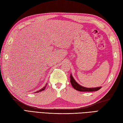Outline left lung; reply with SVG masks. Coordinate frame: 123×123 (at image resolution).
<instances>
[{"label": "left lung", "instance_id": "8db88e82", "mask_svg": "<svg viewBox=\"0 0 123 123\" xmlns=\"http://www.w3.org/2000/svg\"><path fill=\"white\" fill-rule=\"evenodd\" d=\"M70 82H71L73 88L75 89L76 90L79 91H98L101 88V87L88 88L84 87H82L81 86L79 85L76 81H75L71 74H70Z\"/></svg>", "mask_w": 123, "mask_h": 123}]
</instances>
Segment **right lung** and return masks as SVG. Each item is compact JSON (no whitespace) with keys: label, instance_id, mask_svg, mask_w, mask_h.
<instances>
[{"label":"right lung","instance_id":"right-lung-1","mask_svg":"<svg viewBox=\"0 0 123 123\" xmlns=\"http://www.w3.org/2000/svg\"><path fill=\"white\" fill-rule=\"evenodd\" d=\"M47 85H48V84H46V86H45V87H43L42 89H41V90H39V91H37V92H40V91H43V90H44V89H45V88H46V86H47Z\"/></svg>","mask_w":123,"mask_h":123}]
</instances>
